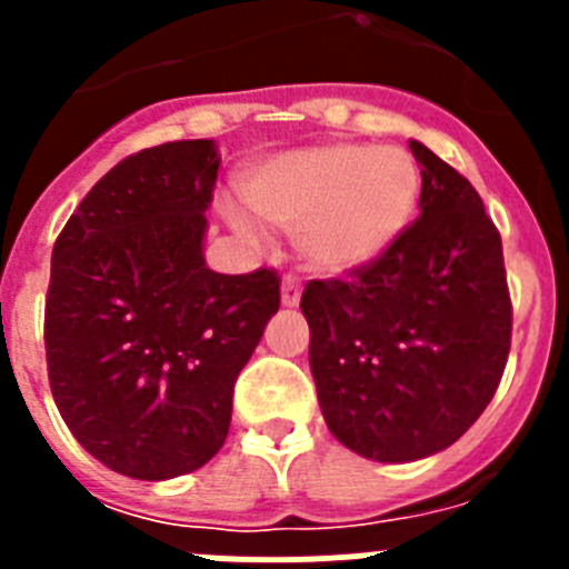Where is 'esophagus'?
Masks as SVG:
<instances>
[{"label":"esophagus","mask_w":569,"mask_h":569,"mask_svg":"<svg viewBox=\"0 0 569 569\" xmlns=\"http://www.w3.org/2000/svg\"><path fill=\"white\" fill-rule=\"evenodd\" d=\"M299 299H301L299 279H296V276H284V279H281V305H284V308H296Z\"/></svg>","instance_id":"esophagus-1"}]
</instances>
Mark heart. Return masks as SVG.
I'll return each mask as SVG.
<instances>
[{
	"mask_svg": "<svg viewBox=\"0 0 569 569\" xmlns=\"http://www.w3.org/2000/svg\"><path fill=\"white\" fill-rule=\"evenodd\" d=\"M419 188L407 150L347 142L270 156L239 182L250 213L293 233L301 259L325 273L379 259L413 219ZM233 224L250 230L241 219Z\"/></svg>",
	"mask_w": 569,
	"mask_h": 569,
	"instance_id": "b5f03b06",
	"label": "heart"
}]
</instances>
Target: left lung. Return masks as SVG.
<instances>
[{
  "label": "left lung",
  "instance_id": "1",
  "mask_svg": "<svg viewBox=\"0 0 569 569\" xmlns=\"http://www.w3.org/2000/svg\"><path fill=\"white\" fill-rule=\"evenodd\" d=\"M416 219L350 279L310 281V373L330 433L373 461H419L470 430L496 396L512 308L501 236L459 170L410 139Z\"/></svg>",
  "mask_w": 569,
  "mask_h": 569
}]
</instances>
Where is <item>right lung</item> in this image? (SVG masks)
<instances>
[{
	"label": "right lung",
	"mask_w": 569,
	"mask_h": 569,
	"mask_svg": "<svg viewBox=\"0 0 569 569\" xmlns=\"http://www.w3.org/2000/svg\"><path fill=\"white\" fill-rule=\"evenodd\" d=\"M219 162L213 139L139 150L53 244L50 393L79 445L130 479H176L222 450L236 379L279 310L276 270L204 264Z\"/></svg>",
	"instance_id": "obj_1"
}]
</instances>
